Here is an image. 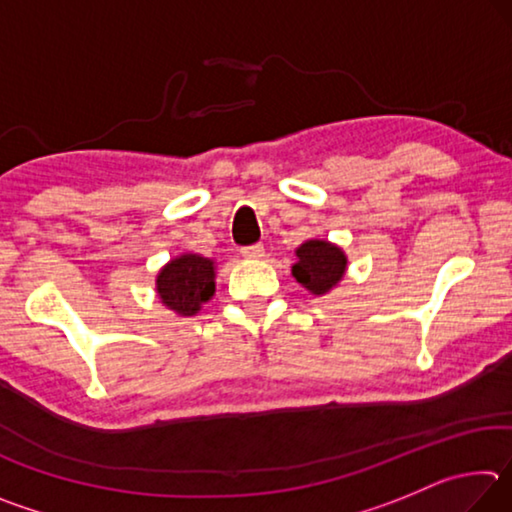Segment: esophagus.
I'll return each mask as SVG.
<instances>
[{"label": "esophagus", "instance_id": "34e87169", "mask_svg": "<svg viewBox=\"0 0 512 512\" xmlns=\"http://www.w3.org/2000/svg\"><path fill=\"white\" fill-rule=\"evenodd\" d=\"M241 255H244L246 259H262L264 257V246L262 244L246 246V248H241Z\"/></svg>", "mask_w": 512, "mask_h": 512}]
</instances>
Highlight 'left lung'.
Returning <instances> with one entry per match:
<instances>
[{"instance_id":"8db88e82","label":"left lung","mask_w":512,"mask_h":512,"mask_svg":"<svg viewBox=\"0 0 512 512\" xmlns=\"http://www.w3.org/2000/svg\"><path fill=\"white\" fill-rule=\"evenodd\" d=\"M296 257L298 262L291 266V275L311 296H327L339 287L348 271V255L327 239H307L296 248Z\"/></svg>"}]
</instances>
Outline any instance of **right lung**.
I'll return each mask as SVG.
<instances>
[{
	"label": "right lung",
	"mask_w": 512,
	"mask_h": 512,
	"mask_svg": "<svg viewBox=\"0 0 512 512\" xmlns=\"http://www.w3.org/2000/svg\"><path fill=\"white\" fill-rule=\"evenodd\" d=\"M216 262L198 253L169 259L155 275V293L162 307L176 316H196L216 291Z\"/></svg>",
	"instance_id": "add662e5"
}]
</instances>
